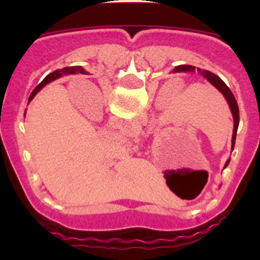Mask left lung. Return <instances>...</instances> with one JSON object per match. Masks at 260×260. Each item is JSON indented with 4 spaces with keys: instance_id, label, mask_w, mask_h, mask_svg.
I'll list each match as a JSON object with an SVG mask.
<instances>
[{
    "instance_id": "1",
    "label": "left lung",
    "mask_w": 260,
    "mask_h": 260,
    "mask_svg": "<svg viewBox=\"0 0 260 260\" xmlns=\"http://www.w3.org/2000/svg\"><path fill=\"white\" fill-rule=\"evenodd\" d=\"M176 70L177 71H195V66H190V65L189 66L187 65L180 66V68H177ZM197 70H198L199 74H201L202 77L206 78V79H207L208 82H210V83L215 87V88L219 89L220 92L224 95L226 103L229 104V108H231L232 116H233V121H234L233 135H232V151H233L234 143H236V135H237L238 123H240V110H238V104H237V102H236V98H234V95L232 93L231 89H229V87L226 86V84H225L224 82H222V80L217 77V75L213 74V73H211V71L202 70V69H197ZM228 164H229V160L226 161L225 167H228Z\"/></svg>"
}]
</instances>
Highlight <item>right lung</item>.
<instances>
[{
    "mask_svg": "<svg viewBox=\"0 0 260 260\" xmlns=\"http://www.w3.org/2000/svg\"><path fill=\"white\" fill-rule=\"evenodd\" d=\"M78 73H79V74H87V71L84 70V69L82 68V66H70V68H63V69H59V70L53 71V73H50L49 75H47V77H45L44 79H43V82H41V83L39 84V86L36 87L35 89H34V91H32V93H31V95H29L28 100H29V102H31L32 99H34V96H35L36 93H38L39 91H40V89L45 86V84L50 83L52 80L58 79V78H61L62 75L78 74Z\"/></svg>",
    "mask_w": 260,
    "mask_h": 260,
    "instance_id": "add662e5",
    "label": "right lung"
}]
</instances>
